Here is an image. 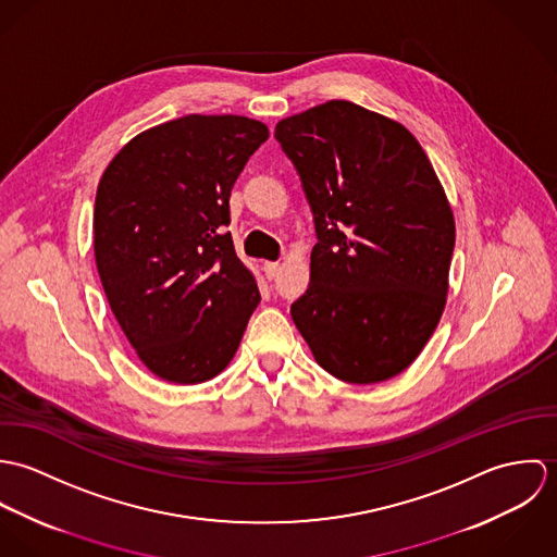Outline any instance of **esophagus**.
Here are the masks:
<instances>
[{
    "instance_id": "obj_1",
    "label": "esophagus",
    "mask_w": 557,
    "mask_h": 557,
    "mask_svg": "<svg viewBox=\"0 0 557 557\" xmlns=\"http://www.w3.org/2000/svg\"><path fill=\"white\" fill-rule=\"evenodd\" d=\"M278 268H281L278 261H265V263H263V272H265V276H268L270 281L278 274Z\"/></svg>"
}]
</instances>
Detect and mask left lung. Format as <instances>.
<instances>
[{"label":"left lung","instance_id":"8db88e82","mask_svg":"<svg viewBox=\"0 0 557 557\" xmlns=\"http://www.w3.org/2000/svg\"><path fill=\"white\" fill-rule=\"evenodd\" d=\"M274 137L318 236L294 323L330 375L386 382L418 358L444 313L455 250L446 193L405 126L347 100L281 120Z\"/></svg>","mask_w":557,"mask_h":557}]
</instances>
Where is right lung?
<instances>
[{
    "label": "right lung",
    "instance_id": "obj_1",
    "mask_svg": "<svg viewBox=\"0 0 557 557\" xmlns=\"http://www.w3.org/2000/svg\"><path fill=\"white\" fill-rule=\"evenodd\" d=\"M268 139L242 115H186L128 141L94 203L109 307L141 362L173 384L219 375L261 296L225 227L246 160Z\"/></svg>",
    "mask_w": 557,
    "mask_h": 557
}]
</instances>
